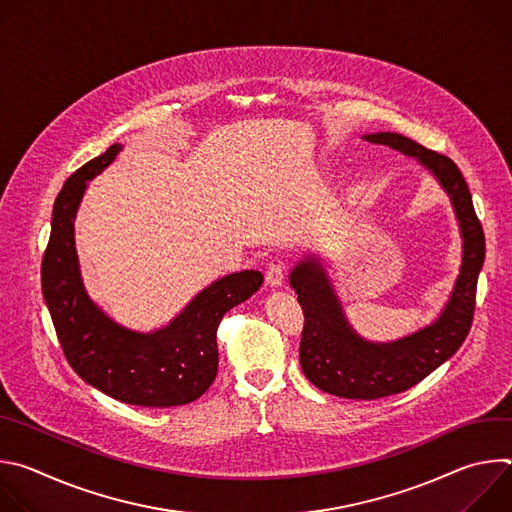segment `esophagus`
I'll return each mask as SVG.
<instances>
[{
	"instance_id": "34e87169",
	"label": "esophagus",
	"mask_w": 512,
	"mask_h": 512,
	"mask_svg": "<svg viewBox=\"0 0 512 512\" xmlns=\"http://www.w3.org/2000/svg\"><path fill=\"white\" fill-rule=\"evenodd\" d=\"M265 281H267V285H271V287H279V285L283 283V263H281V261L269 263L267 273H265Z\"/></svg>"
}]
</instances>
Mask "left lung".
I'll return each instance as SVG.
<instances>
[{
	"mask_svg": "<svg viewBox=\"0 0 512 512\" xmlns=\"http://www.w3.org/2000/svg\"><path fill=\"white\" fill-rule=\"evenodd\" d=\"M364 139L415 158L437 178L454 204L464 241L460 275L440 318L395 342H369L350 328L320 259L308 255L291 269L289 285L296 289L304 310L300 342L304 375L324 393L371 401L417 385L462 346L474 318L486 247L468 184L448 156L399 133H371Z\"/></svg>",
	"mask_w": 512,
	"mask_h": 512,
	"instance_id": "1",
	"label": "left lung"
}]
</instances>
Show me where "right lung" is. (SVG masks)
Wrapping results in <instances>:
<instances>
[{"mask_svg":"<svg viewBox=\"0 0 512 512\" xmlns=\"http://www.w3.org/2000/svg\"><path fill=\"white\" fill-rule=\"evenodd\" d=\"M113 143L72 174L54 200L50 239L42 257V296L62 352L85 383L139 407H176L196 401L218 371L216 328L263 283L255 269L216 279L164 328L133 332L113 322L89 298L75 249V216L89 180L121 152Z\"/></svg>","mask_w":512,"mask_h":512,"instance_id":"obj_1","label":"right lung"}]
</instances>
